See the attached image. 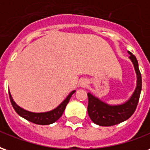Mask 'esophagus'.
Segmentation results:
<instances>
[{
  "label": "esophagus",
  "instance_id": "obj_1",
  "mask_svg": "<svg viewBox=\"0 0 150 150\" xmlns=\"http://www.w3.org/2000/svg\"><path fill=\"white\" fill-rule=\"evenodd\" d=\"M88 85V83L87 80H82L81 82H80V87L83 88H86L87 86Z\"/></svg>",
  "mask_w": 150,
  "mask_h": 150
}]
</instances>
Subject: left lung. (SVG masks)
<instances>
[{"instance_id":"obj_1","label":"left lung","mask_w":150,"mask_h":150,"mask_svg":"<svg viewBox=\"0 0 150 150\" xmlns=\"http://www.w3.org/2000/svg\"><path fill=\"white\" fill-rule=\"evenodd\" d=\"M137 74V87L128 100L124 104L110 105L100 100L90 92L88 93V112L91 120L100 126H112L128 120L135 112L142 91V75L139 70L138 62L132 53L128 51Z\"/></svg>"}]
</instances>
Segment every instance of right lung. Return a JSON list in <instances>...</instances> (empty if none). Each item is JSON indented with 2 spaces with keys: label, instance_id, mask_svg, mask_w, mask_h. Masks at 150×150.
<instances>
[{
  "label": "right lung",
  "instance_id": "obj_1",
  "mask_svg": "<svg viewBox=\"0 0 150 150\" xmlns=\"http://www.w3.org/2000/svg\"><path fill=\"white\" fill-rule=\"evenodd\" d=\"M75 92V91H72L58 107L55 108L53 110L46 112H32L25 110L22 108L19 107L18 104L15 103L14 100H13L10 92H8V93H9V99H10V102L13 105V108H14L16 112L18 113L19 116L30 122L34 123V124L41 125H47L54 123L62 116L67 104H68L70 99Z\"/></svg>",
  "mask_w": 150,
  "mask_h": 150
}]
</instances>
